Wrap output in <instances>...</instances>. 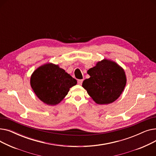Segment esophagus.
<instances>
[{
    "label": "esophagus",
    "mask_w": 156,
    "mask_h": 156,
    "mask_svg": "<svg viewBox=\"0 0 156 156\" xmlns=\"http://www.w3.org/2000/svg\"><path fill=\"white\" fill-rule=\"evenodd\" d=\"M83 80H78V83L79 84V85H81V84H82V83H83Z\"/></svg>",
    "instance_id": "34e87169"
}]
</instances>
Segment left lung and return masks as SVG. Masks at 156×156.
Segmentation results:
<instances>
[{"mask_svg":"<svg viewBox=\"0 0 156 156\" xmlns=\"http://www.w3.org/2000/svg\"><path fill=\"white\" fill-rule=\"evenodd\" d=\"M89 78L82 87L98 104H109L117 100L126 84L125 70L116 62L104 59L89 69Z\"/></svg>","mask_w":156,"mask_h":156,"instance_id":"left-lung-1","label":"left lung"}]
</instances>
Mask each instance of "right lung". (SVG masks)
<instances>
[{"instance_id":"1","label":"right lung","mask_w":156,"mask_h":156,"mask_svg":"<svg viewBox=\"0 0 156 156\" xmlns=\"http://www.w3.org/2000/svg\"><path fill=\"white\" fill-rule=\"evenodd\" d=\"M77 81L59 65L47 63L32 73L30 85L38 99L49 105L60 103Z\"/></svg>"}]
</instances>
